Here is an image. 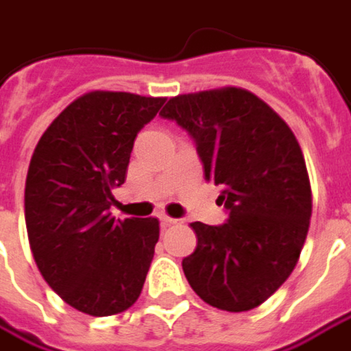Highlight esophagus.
<instances>
[{
    "label": "esophagus",
    "mask_w": 351,
    "mask_h": 351,
    "mask_svg": "<svg viewBox=\"0 0 351 351\" xmlns=\"http://www.w3.org/2000/svg\"><path fill=\"white\" fill-rule=\"evenodd\" d=\"M178 220L176 218H171V217H160V224L162 226H173V224H176Z\"/></svg>",
    "instance_id": "obj_1"
}]
</instances>
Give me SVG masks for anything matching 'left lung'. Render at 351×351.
I'll use <instances>...</instances> for the list:
<instances>
[{
    "label": "left lung",
    "instance_id": "8db88e82",
    "mask_svg": "<svg viewBox=\"0 0 351 351\" xmlns=\"http://www.w3.org/2000/svg\"><path fill=\"white\" fill-rule=\"evenodd\" d=\"M160 117L196 141L204 178L220 186L228 222H193L196 250L182 270L206 304L248 312L298 264L312 217V186L298 138L268 103L240 87L171 97Z\"/></svg>",
    "mask_w": 351,
    "mask_h": 351
}]
</instances>
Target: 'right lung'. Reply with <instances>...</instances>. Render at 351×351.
<instances>
[{"instance_id":"right-lung-1","label":"right lung","mask_w":351,"mask_h":351,"mask_svg":"<svg viewBox=\"0 0 351 351\" xmlns=\"http://www.w3.org/2000/svg\"><path fill=\"white\" fill-rule=\"evenodd\" d=\"M165 97L89 91L41 134L25 178V226L43 280L89 316L129 310L143 292L158 242L156 218L114 220L113 191L136 133Z\"/></svg>"}]
</instances>
